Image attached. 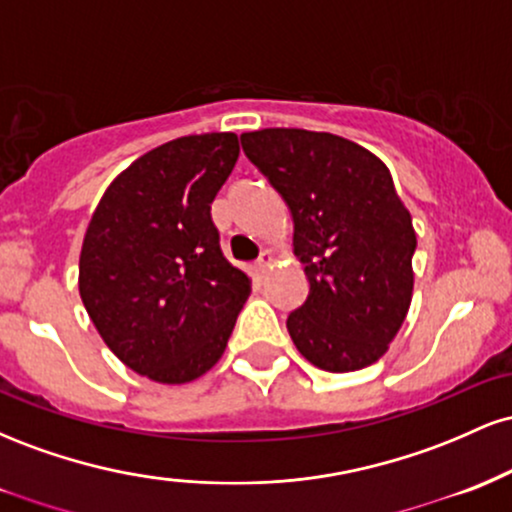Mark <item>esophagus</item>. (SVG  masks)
<instances>
[{"label": "esophagus", "instance_id": "esophagus-1", "mask_svg": "<svg viewBox=\"0 0 512 512\" xmlns=\"http://www.w3.org/2000/svg\"><path fill=\"white\" fill-rule=\"evenodd\" d=\"M269 267H272V255H269V252H262L260 260L255 262V272L257 274H264Z\"/></svg>", "mask_w": 512, "mask_h": 512}]
</instances>
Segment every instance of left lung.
I'll return each mask as SVG.
<instances>
[{
  "instance_id": "8db88e82",
  "label": "left lung",
  "mask_w": 512,
  "mask_h": 512,
  "mask_svg": "<svg viewBox=\"0 0 512 512\" xmlns=\"http://www.w3.org/2000/svg\"><path fill=\"white\" fill-rule=\"evenodd\" d=\"M245 156L284 197L308 298L286 317L296 349L330 373L378 361L411 303L416 233L390 170L349 139L308 129L240 134Z\"/></svg>"
}]
</instances>
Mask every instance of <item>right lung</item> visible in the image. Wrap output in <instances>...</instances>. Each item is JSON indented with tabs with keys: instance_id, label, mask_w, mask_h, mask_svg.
Instances as JSON below:
<instances>
[{
	"instance_id": "right-lung-1",
	"label": "right lung",
	"mask_w": 512,
	"mask_h": 512,
	"mask_svg": "<svg viewBox=\"0 0 512 512\" xmlns=\"http://www.w3.org/2000/svg\"><path fill=\"white\" fill-rule=\"evenodd\" d=\"M240 154L233 132L180 137L110 182L86 228L79 293L125 366L180 385L219 361L250 293L223 257L211 202Z\"/></svg>"
}]
</instances>
